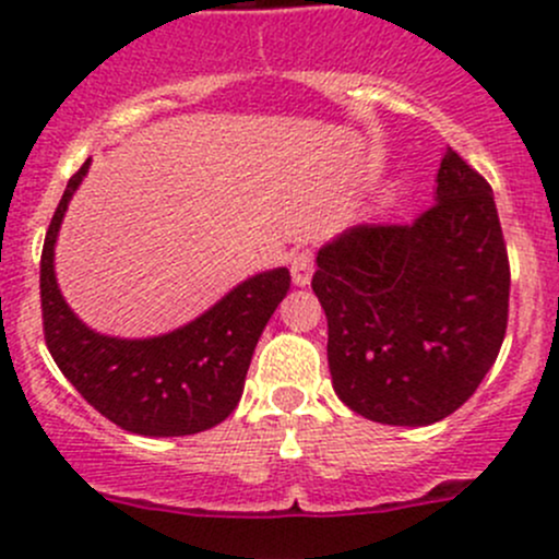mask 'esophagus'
Returning <instances> with one entry per match:
<instances>
[{"instance_id":"1","label":"esophagus","mask_w":559,"mask_h":559,"mask_svg":"<svg viewBox=\"0 0 559 559\" xmlns=\"http://www.w3.org/2000/svg\"><path fill=\"white\" fill-rule=\"evenodd\" d=\"M312 275V251L299 249L297 254L292 257V278L297 286H308Z\"/></svg>"}]
</instances>
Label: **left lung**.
<instances>
[{"label": "left lung", "mask_w": 559, "mask_h": 559, "mask_svg": "<svg viewBox=\"0 0 559 559\" xmlns=\"http://www.w3.org/2000/svg\"><path fill=\"white\" fill-rule=\"evenodd\" d=\"M414 223L347 230L318 251L329 369L355 414L397 427L445 419L480 388L509 318V257L486 177L456 151Z\"/></svg>", "instance_id": "8db88e82"}]
</instances>
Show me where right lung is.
I'll list each match as a JSON object with an SVG mask.
<instances>
[{"label":"right lung","mask_w":559,"mask_h":559,"mask_svg":"<svg viewBox=\"0 0 559 559\" xmlns=\"http://www.w3.org/2000/svg\"><path fill=\"white\" fill-rule=\"evenodd\" d=\"M90 158L63 190L39 262L41 326L52 360L92 408L148 438L204 432L238 406L257 340L292 286L286 267L236 286L188 326L153 340H116L84 326L60 297L52 249Z\"/></svg>","instance_id":"right-lung-1"}]
</instances>
